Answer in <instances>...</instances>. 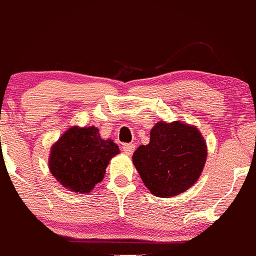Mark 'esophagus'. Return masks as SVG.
I'll return each instance as SVG.
<instances>
[{
	"mask_svg": "<svg viewBox=\"0 0 256 256\" xmlns=\"http://www.w3.org/2000/svg\"><path fill=\"white\" fill-rule=\"evenodd\" d=\"M121 148H122V150L126 153V154L131 156L134 153V150H135V144H122V147H121Z\"/></svg>",
	"mask_w": 256,
	"mask_h": 256,
	"instance_id": "esophagus-1",
	"label": "esophagus"
}]
</instances>
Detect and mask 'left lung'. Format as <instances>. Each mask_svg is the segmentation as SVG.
I'll list each match as a JSON object with an SVG mask.
<instances>
[{"label": "left lung", "instance_id": "obj_1", "mask_svg": "<svg viewBox=\"0 0 256 256\" xmlns=\"http://www.w3.org/2000/svg\"><path fill=\"white\" fill-rule=\"evenodd\" d=\"M206 156L205 140L198 128L179 121H160L150 130V144L135 150L132 162L153 195L169 198L195 184Z\"/></svg>", "mask_w": 256, "mask_h": 256}]
</instances>
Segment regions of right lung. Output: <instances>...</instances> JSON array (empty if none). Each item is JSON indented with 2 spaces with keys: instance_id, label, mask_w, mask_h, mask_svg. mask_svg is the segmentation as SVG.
<instances>
[{
  "instance_id": "obj_1",
  "label": "right lung",
  "mask_w": 256,
  "mask_h": 256,
  "mask_svg": "<svg viewBox=\"0 0 256 256\" xmlns=\"http://www.w3.org/2000/svg\"><path fill=\"white\" fill-rule=\"evenodd\" d=\"M118 153V144L100 138L94 126L71 128L51 148L50 172L67 189L90 192L103 180L109 160Z\"/></svg>"
}]
</instances>
